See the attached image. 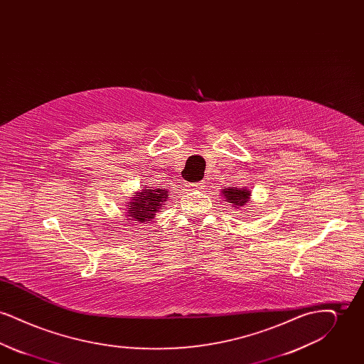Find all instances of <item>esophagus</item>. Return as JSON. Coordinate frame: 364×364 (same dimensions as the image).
<instances>
[{
	"instance_id": "obj_1",
	"label": "esophagus",
	"mask_w": 364,
	"mask_h": 364,
	"mask_svg": "<svg viewBox=\"0 0 364 364\" xmlns=\"http://www.w3.org/2000/svg\"><path fill=\"white\" fill-rule=\"evenodd\" d=\"M193 188H198V190H202L205 187V181H199V183H195V184H191Z\"/></svg>"
}]
</instances>
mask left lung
Instances as JSON below:
<instances>
[{
  "label": "left lung",
  "instance_id": "obj_1",
  "mask_svg": "<svg viewBox=\"0 0 364 364\" xmlns=\"http://www.w3.org/2000/svg\"><path fill=\"white\" fill-rule=\"evenodd\" d=\"M225 198L226 202L230 203V206L233 208H242L250 203V196L251 192L247 188H236V187H230V188H223L221 191Z\"/></svg>",
  "mask_w": 364,
  "mask_h": 364
}]
</instances>
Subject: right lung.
<instances>
[{
    "label": "right lung",
    "mask_w": 364,
    "mask_h": 364,
    "mask_svg": "<svg viewBox=\"0 0 364 364\" xmlns=\"http://www.w3.org/2000/svg\"><path fill=\"white\" fill-rule=\"evenodd\" d=\"M168 190L164 188L149 187V190H140L131 198V202L127 203V215L140 224L154 220L156 213L168 200Z\"/></svg>",
    "instance_id": "1"
}]
</instances>
